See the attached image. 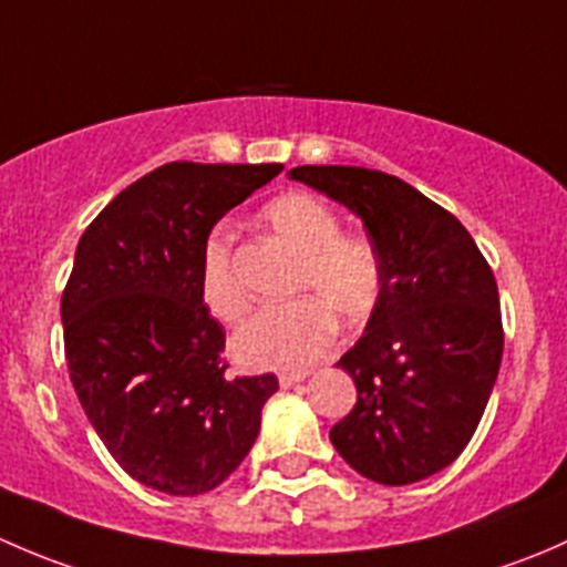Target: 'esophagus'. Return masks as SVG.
<instances>
[{"instance_id":"1","label":"esophagus","mask_w":567,"mask_h":567,"mask_svg":"<svg viewBox=\"0 0 567 567\" xmlns=\"http://www.w3.org/2000/svg\"><path fill=\"white\" fill-rule=\"evenodd\" d=\"M307 375H310L307 370H296V373H288V370H285V373H279V386H282V390H288V386L301 384Z\"/></svg>"}]
</instances>
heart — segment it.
Masks as SVG:
<instances>
[{"instance_id": "heart-1", "label": "heart", "mask_w": 567, "mask_h": 567, "mask_svg": "<svg viewBox=\"0 0 567 567\" xmlns=\"http://www.w3.org/2000/svg\"><path fill=\"white\" fill-rule=\"evenodd\" d=\"M262 219L274 236L299 251L290 293L299 299L266 307L233 337V351L247 368L296 370L323 357L334 320L348 329L368 323L384 296V260L364 236L340 233V219L323 199L290 192L266 205ZM199 296L210 316L238 323L249 310L233 255V233L214 227L199 260Z\"/></svg>"}]
</instances>
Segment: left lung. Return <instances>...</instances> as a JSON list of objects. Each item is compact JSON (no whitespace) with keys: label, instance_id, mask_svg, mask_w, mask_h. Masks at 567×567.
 Returning a JSON list of instances; mask_svg holds the SVG:
<instances>
[{"label":"left lung","instance_id":"1","mask_svg":"<svg viewBox=\"0 0 567 567\" xmlns=\"http://www.w3.org/2000/svg\"><path fill=\"white\" fill-rule=\"evenodd\" d=\"M290 177L362 216L384 260L379 310L337 362L357 403L331 444L375 483L431 477L474 436L499 373L494 271L466 227L400 177L364 167H296Z\"/></svg>","mask_w":567,"mask_h":567}]
</instances>
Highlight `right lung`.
<instances>
[{"label":"right lung","instance_id":"obj_1","mask_svg":"<svg viewBox=\"0 0 567 567\" xmlns=\"http://www.w3.org/2000/svg\"><path fill=\"white\" fill-rule=\"evenodd\" d=\"M279 164L169 162L90 221L62 290L71 384L112 458L147 488L197 496L247 458L277 375H233L199 296L210 227Z\"/></svg>","mask_w":567,"mask_h":567}]
</instances>
